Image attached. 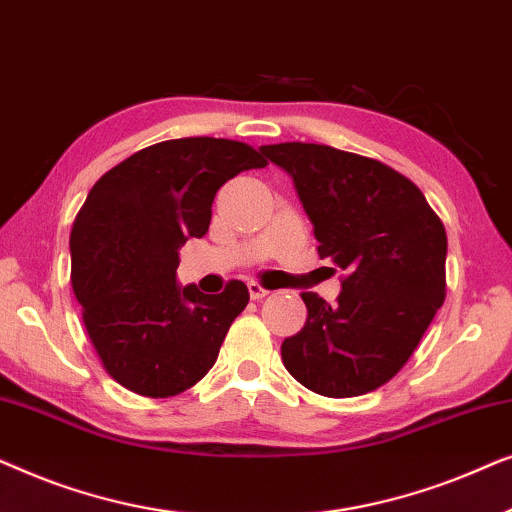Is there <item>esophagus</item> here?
Masks as SVG:
<instances>
[{
  "label": "esophagus",
  "mask_w": 512,
  "mask_h": 512,
  "mask_svg": "<svg viewBox=\"0 0 512 512\" xmlns=\"http://www.w3.org/2000/svg\"><path fill=\"white\" fill-rule=\"evenodd\" d=\"M268 289H265V286L261 284V282H249V296L254 298V300H261V298H265L268 296Z\"/></svg>",
  "instance_id": "esophagus-1"
}]
</instances>
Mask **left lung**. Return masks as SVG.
Segmentation results:
<instances>
[{
	"label": "left lung",
	"instance_id": "obj_1",
	"mask_svg": "<svg viewBox=\"0 0 512 512\" xmlns=\"http://www.w3.org/2000/svg\"><path fill=\"white\" fill-rule=\"evenodd\" d=\"M261 151L291 174L319 256L345 270L335 305L300 293L307 321L282 342L284 366L314 394H368L405 366L443 305V221L380 160L303 142Z\"/></svg>",
	"mask_w": 512,
	"mask_h": 512
}]
</instances>
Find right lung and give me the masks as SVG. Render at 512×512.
<instances>
[{"label": "right lung", "instance_id": "right-lung-1", "mask_svg": "<svg viewBox=\"0 0 512 512\" xmlns=\"http://www.w3.org/2000/svg\"><path fill=\"white\" fill-rule=\"evenodd\" d=\"M265 167L254 146L184 137L146 146L90 188L69 237L72 289L102 366L139 396L191 389L249 303L244 282L207 296L177 284L179 247L202 237L228 179Z\"/></svg>", "mask_w": 512, "mask_h": 512}]
</instances>
